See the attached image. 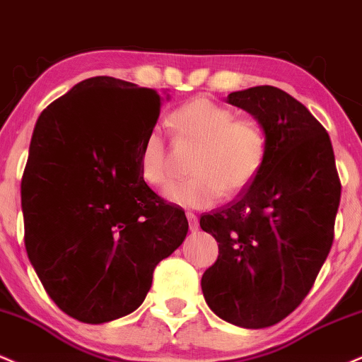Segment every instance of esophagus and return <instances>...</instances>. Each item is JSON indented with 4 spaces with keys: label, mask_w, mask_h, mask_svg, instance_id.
Listing matches in <instances>:
<instances>
[{
    "label": "esophagus",
    "mask_w": 362,
    "mask_h": 362,
    "mask_svg": "<svg viewBox=\"0 0 362 362\" xmlns=\"http://www.w3.org/2000/svg\"><path fill=\"white\" fill-rule=\"evenodd\" d=\"M186 218H188L191 230H198V216L194 215L193 211H188V214H186Z\"/></svg>",
    "instance_id": "esophagus-1"
}]
</instances>
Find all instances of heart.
<instances>
[{"mask_svg": "<svg viewBox=\"0 0 362 362\" xmlns=\"http://www.w3.org/2000/svg\"><path fill=\"white\" fill-rule=\"evenodd\" d=\"M169 125L186 142L198 144L189 163L193 176L168 186V202L185 208H206L220 197H233L257 177L267 157L264 125L252 117H237L230 106L198 96L176 106ZM140 177L154 188L171 180L169 152L163 132L151 129L139 146Z\"/></svg>", "mask_w": 362, "mask_h": 362, "instance_id": "obj_1", "label": "heart"}]
</instances>
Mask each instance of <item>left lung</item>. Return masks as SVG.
<instances>
[{"instance_id":"1","label":"left lung","mask_w":362,"mask_h":362,"mask_svg":"<svg viewBox=\"0 0 362 362\" xmlns=\"http://www.w3.org/2000/svg\"><path fill=\"white\" fill-rule=\"evenodd\" d=\"M227 100L264 125L267 157L239 197L199 218L218 242L202 290L220 318L262 329L312 290L332 247L341 180L324 125L286 91L256 86Z\"/></svg>"}]
</instances>
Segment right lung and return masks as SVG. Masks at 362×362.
Returning a JSON list of instances; mask_svg holds the SVG:
<instances>
[{"label": "right lung", "mask_w": 362, "mask_h": 362, "mask_svg": "<svg viewBox=\"0 0 362 362\" xmlns=\"http://www.w3.org/2000/svg\"><path fill=\"white\" fill-rule=\"evenodd\" d=\"M159 113L156 89L98 76L37 120L21 177L25 247L47 295L79 322L137 310L156 266L188 233L185 211L139 173Z\"/></svg>", "instance_id": "obj_1"}]
</instances>
